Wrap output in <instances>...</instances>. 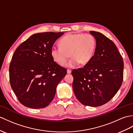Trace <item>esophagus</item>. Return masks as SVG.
<instances>
[{
	"label": "esophagus",
	"mask_w": 133,
	"mask_h": 133,
	"mask_svg": "<svg viewBox=\"0 0 133 133\" xmlns=\"http://www.w3.org/2000/svg\"><path fill=\"white\" fill-rule=\"evenodd\" d=\"M71 72V71L70 70L68 69V70H67V74H70Z\"/></svg>",
	"instance_id": "obj_1"
}]
</instances>
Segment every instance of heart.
Wrapping results in <instances>:
<instances>
[{"label": "heart", "mask_w": 133, "mask_h": 133, "mask_svg": "<svg viewBox=\"0 0 133 133\" xmlns=\"http://www.w3.org/2000/svg\"><path fill=\"white\" fill-rule=\"evenodd\" d=\"M60 47L51 49V56L60 65H63L71 57L66 66L72 68L80 63H88L93 57L96 49V39L90 34H69L59 41Z\"/></svg>", "instance_id": "heart-1"}]
</instances>
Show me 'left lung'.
<instances>
[{"mask_svg":"<svg viewBox=\"0 0 133 133\" xmlns=\"http://www.w3.org/2000/svg\"><path fill=\"white\" fill-rule=\"evenodd\" d=\"M89 33L96 41L95 53L83 68L72 70V87L82 104L96 107L108 103L121 87L123 61L112 40L100 32Z\"/></svg>","mask_w":133,"mask_h":133,"instance_id":"left-lung-1","label":"left lung"}]
</instances>
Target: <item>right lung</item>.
<instances>
[{
    "label": "right lung",
    "instance_id": "obj_1",
    "mask_svg": "<svg viewBox=\"0 0 133 133\" xmlns=\"http://www.w3.org/2000/svg\"><path fill=\"white\" fill-rule=\"evenodd\" d=\"M63 32L34 34L15 50L10 69L11 86L18 101L33 109L48 106L67 70L51 56L54 43Z\"/></svg>",
    "mask_w": 133,
    "mask_h": 133
}]
</instances>
